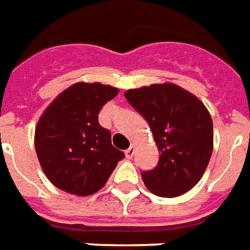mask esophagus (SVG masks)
<instances>
[{
    "instance_id": "1",
    "label": "esophagus",
    "mask_w": 250,
    "mask_h": 250,
    "mask_svg": "<svg viewBox=\"0 0 250 250\" xmlns=\"http://www.w3.org/2000/svg\"><path fill=\"white\" fill-rule=\"evenodd\" d=\"M135 153V147L134 146H131L130 148L125 149V158L127 159H132V156H134Z\"/></svg>"
}]
</instances>
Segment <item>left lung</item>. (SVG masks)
Returning <instances> with one entry per match:
<instances>
[{
    "instance_id": "1",
    "label": "left lung",
    "mask_w": 250,
    "mask_h": 250,
    "mask_svg": "<svg viewBox=\"0 0 250 250\" xmlns=\"http://www.w3.org/2000/svg\"><path fill=\"white\" fill-rule=\"evenodd\" d=\"M125 99L148 122L158 166L142 172L153 195L176 197L200 182L213 151V123L204 103L173 83L127 90Z\"/></svg>"
}]
</instances>
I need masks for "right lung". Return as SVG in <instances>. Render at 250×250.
I'll return each mask as SVG.
<instances>
[{
	"mask_svg": "<svg viewBox=\"0 0 250 250\" xmlns=\"http://www.w3.org/2000/svg\"><path fill=\"white\" fill-rule=\"evenodd\" d=\"M119 90L78 82L61 92L40 118L34 146L46 177L57 188L88 196L106 184L125 153L111 144L98 114Z\"/></svg>",
	"mask_w": 250,
	"mask_h": 250,
	"instance_id": "add662e5",
	"label": "right lung"
}]
</instances>
